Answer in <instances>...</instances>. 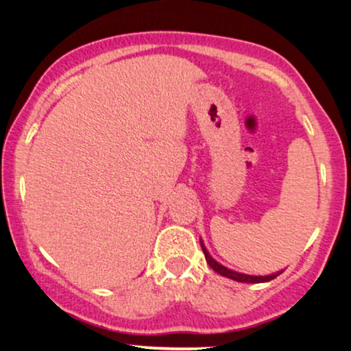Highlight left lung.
Returning <instances> with one entry per match:
<instances>
[{"label":"left lung","mask_w":351,"mask_h":351,"mask_svg":"<svg viewBox=\"0 0 351 351\" xmlns=\"http://www.w3.org/2000/svg\"><path fill=\"white\" fill-rule=\"evenodd\" d=\"M199 243H201V249H203L204 257H206V263L209 264V267H211L215 272L219 274V276L228 277V279H232L236 282H245V284H261V282H269V280L276 279L279 274H282V271H280V272L269 274V276H249V274L236 272V271H232V269H228L226 265L219 264L216 259H213V256L208 252V249H206V245H204L203 239H199Z\"/></svg>","instance_id":"left-lung-1"}]
</instances>
